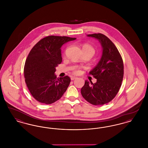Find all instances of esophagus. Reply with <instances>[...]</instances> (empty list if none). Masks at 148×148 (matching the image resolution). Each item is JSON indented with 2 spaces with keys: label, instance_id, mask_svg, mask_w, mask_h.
<instances>
[{
  "label": "esophagus",
  "instance_id": "34e87169",
  "mask_svg": "<svg viewBox=\"0 0 148 148\" xmlns=\"http://www.w3.org/2000/svg\"><path fill=\"white\" fill-rule=\"evenodd\" d=\"M76 78H77V77H71V80H74Z\"/></svg>",
  "mask_w": 148,
  "mask_h": 148
}]
</instances>
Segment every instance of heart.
<instances>
[{"mask_svg":"<svg viewBox=\"0 0 148 148\" xmlns=\"http://www.w3.org/2000/svg\"><path fill=\"white\" fill-rule=\"evenodd\" d=\"M82 50L83 53H88L92 55V56H94L95 52V49L93 48V47L88 44H84L82 45ZM71 70L74 74H79L81 72V68L79 66L75 65L72 68Z\"/></svg>","mask_w":148,"mask_h":148,"instance_id":"b5f03b06","label":"heart"}]
</instances>
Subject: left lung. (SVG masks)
Returning a JSON list of instances; mask_svg holds the SVG:
<instances>
[{"mask_svg": "<svg viewBox=\"0 0 148 148\" xmlns=\"http://www.w3.org/2000/svg\"><path fill=\"white\" fill-rule=\"evenodd\" d=\"M98 39L103 47V55L89 74L97 79L95 83L85 80L81 89L83 97L94 106H102L112 101L119 90L124 75L122 57L116 46L101 33L88 34Z\"/></svg>", "mask_w": 148, "mask_h": 148, "instance_id": "left-lung-1", "label": "left lung"}]
</instances>
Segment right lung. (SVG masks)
I'll use <instances>...</instances> for the list:
<instances>
[{"label":"right lung","instance_id":"add662e5","mask_svg":"<svg viewBox=\"0 0 148 148\" xmlns=\"http://www.w3.org/2000/svg\"><path fill=\"white\" fill-rule=\"evenodd\" d=\"M75 38L50 35L37 42L26 59L24 75L29 90L38 101L50 104L61 98L71 83L66 75L56 78V66L62 63L61 47Z\"/></svg>","mask_w":148,"mask_h":148}]
</instances>
